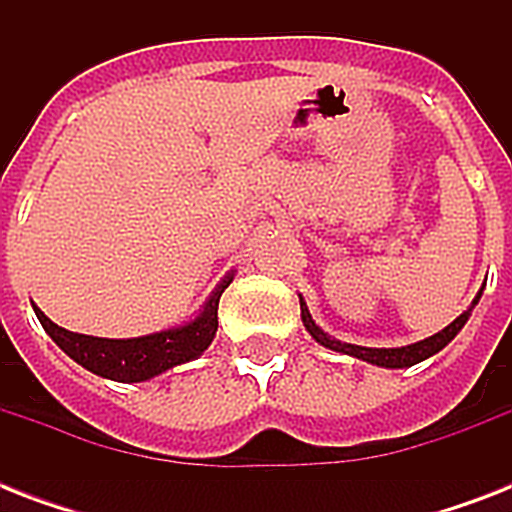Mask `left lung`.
I'll return each mask as SVG.
<instances>
[{"mask_svg": "<svg viewBox=\"0 0 512 512\" xmlns=\"http://www.w3.org/2000/svg\"><path fill=\"white\" fill-rule=\"evenodd\" d=\"M481 292H484V287H481ZM481 292H478L476 300H473V305H470L468 311L460 313V316H457V319H454L449 327H444L433 337H425V340H420V342L404 345V348H364V345H350V342H340V340H335V337H329L327 332H324V329H321L319 324L313 321L311 311H308V305H305L303 297H300V316H303L305 329L311 332L313 340L321 342L324 348L337 350V353H345V356L361 358V361H369V364L385 366V369H406V366L420 364V361L430 358L441 348H446V345H449V342L457 337V332H460V329L465 327V321L470 319V311H473V308L478 305V300H481Z\"/></svg>", "mask_w": 512, "mask_h": 512, "instance_id": "8db88e82", "label": "left lung"}]
</instances>
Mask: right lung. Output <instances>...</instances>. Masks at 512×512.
Instances as JSON below:
<instances>
[{"label": "right lung", "mask_w": 512, "mask_h": 512, "mask_svg": "<svg viewBox=\"0 0 512 512\" xmlns=\"http://www.w3.org/2000/svg\"><path fill=\"white\" fill-rule=\"evenodd\" d=\"M231 281L233 273H228L217 284L215 292L209 295L199 316L183 324V327L162 329V332H154V335L130 337V340H108V337L68 332V329L58 327L55 321L47 319L36 305L34 313L44 332L55 340V345L66 356L74 358L76 364H82L87 372L116 382H143L156 377V374L167 372L172 366L199 358L209 348V342L215 340L217 332L220 295Z\"/></svg>", "instance_id": "obj_1"}]
</instances>
